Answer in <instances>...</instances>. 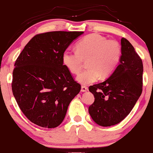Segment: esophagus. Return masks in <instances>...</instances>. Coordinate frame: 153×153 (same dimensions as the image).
<instances>
[{"instance_id": "obj_1", "label": "esophagus", "mask_w": 153, "mask_h": 153, "mask_svg": "<svg viewBox=\"0 0 153 153\" xmlns=\"http://www.w3.org/2000/svg\"><path fill=\"white\" fill-rule=\"evenodd\" d=\"M88 91V87L85 86V85H82L81 86V91L82 92H85Z\"/></svg>"}]
</instances>
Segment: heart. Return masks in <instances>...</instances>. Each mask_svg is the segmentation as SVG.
<instances>
[{"label": "heart", "instance_id": "b5f03b06", "mask_svg": "<svg viewBox=\"0 0 153 153\" xmlns=\"http://www.w3.org/2000/svg\"><path fill=\"white\" fill-rule=\"evenodd\" d=\"M76 51L66 50L62 56L64 66L72 74L81 71L83 60L88 68L77 77L82 85L94 83L100 77L106 78L113 74L122 59V50L116 40H108L102 35L94 33L87 35L76 43Z\"/></svg>", "mask_w": 153, "mask_h": 153}]
</instances>
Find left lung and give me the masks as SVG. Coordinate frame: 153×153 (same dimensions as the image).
<instances>
[{
	"mask_svg": "<svg viewBox=\"0 0 153 153\" xmlns=\"http://www.w3.org/2000/svg\"><path fill=\"white\" fill-rule=\"evenodd\" d=\"M122 55L118 68L107 80L89 87L94 102L88 112L102 127L115 125L130 113L143 91V65L131 43L121 39Z\"/></svg>",
	"mask_w": 153,
	"mask_h": 153,
	"instance_id": "obj_1",
	"label": "left lung"
}]
</instances>
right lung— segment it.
I'll use <instances>...</instances> for the list:
<instances>
[{"label":"right lung","mask_w":153,"mask_h":153,"mask_svg":"<svg viewBox=\"0 0 153 153\" xmlns=\"http://www.w3.org/2000/svg\"><path fill=\"white\" fill-rule=\"evenodd\" d=\"M82 31H50L35 35L16 60L12 91L26 118L45 128L58 127L80 84L64 66L62 56Z\"/></svg>","instance_id":"1"}]
</instances>
